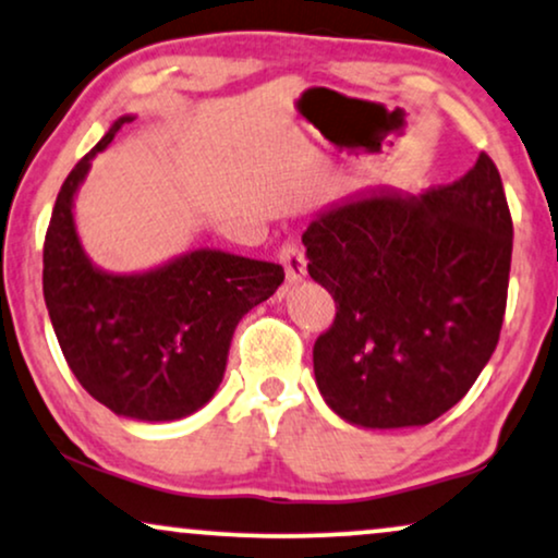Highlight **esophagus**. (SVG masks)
I'll return each instance as SVG.
<instances>
[{"label":"esophagus","mask_w":558,"mask_h":558,"mask_svg":"<svg viewBox=\"0 0 558 558\" xmlns=\"http://www.w3.org/2000/svg\"><path fill=\"white\" fill-rule=\"evenodd\" d=\"M279 260H281V266H284L287 284H298V281L307 277V258H305V253H302V247L287 243L279 251Z\"/></svg>","instance_id":"esophagus-1"}]
</instances>
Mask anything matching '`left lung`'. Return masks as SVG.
<instances>
[{"mask_svg":"<svg viewBox=\"0 0 558 558\" xmlns=\"http://www.w3.org/2000/svg\"><path fill=\"white\" fill-rule=\"evenodd\" d=\"M302 245L336 300L313 349L333 414L364 429L424 426L469 393L497 349L512 260L510 206L489 155L418 196L390 185L343 196Z\"/></svg>","mask_w":558,"mask_h":558,"instance_id":"1","label":"left lung"}]
</instances>
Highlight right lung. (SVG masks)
<instances>
[{"label":"right lung","mask_w":558,"mask_h":558,"mask_svg":"<svg viewBox=\"0 0 558 558\" xmlns=\"http://www.w3.org/2000/svg\"><path fill=\"white\" fill-rule=\"evenodd\" d=\"M113 121L61 185L44 243V298L69 369L95 401L136 422H175L211 401L243 315L271 298L284 268L196 247L140 274L95 266L74 222L93 157Z\"/></svg>","instance_id":"obj_1"}]
</instances>
